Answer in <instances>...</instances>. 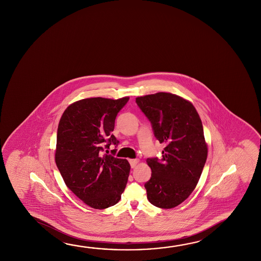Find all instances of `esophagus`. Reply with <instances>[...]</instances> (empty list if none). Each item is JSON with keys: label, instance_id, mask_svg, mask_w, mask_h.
<instances>
[{"label": "esophagus", "instance_id": "esophagus-1", "mask_svg": "<svg viewBox=\"0 0 261 261\" xmlns=\"http://www.w3.org/2000/svg\"><path fill=\"white\" fill-rule=\"evenodd\" d=\"M138 162H139V160H138V159H129V163H130V166H131V167H132V168H134V167H136V166H137V164H138Z\"/></svg>", "mask_w": 261, "mask_h": 261}]
</instances>
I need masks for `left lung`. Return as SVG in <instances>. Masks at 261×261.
I'll list each match as a JSON object with an SVG mask.
<instances>
[{"label":"left lung","instance_id":"1","mask_svg":"<svg viewBox=\"0 0 261 261\" xmlns=\"http://www.w3.org/2000/svg\"><path fill=\"white\" fill-rule=\"evenodd\" d=\"M166 147L162 158H147L152 174L145 184L147 199L160 208H173L194 191L207 158L200 117L188 100L170 93L136 98Z\"/></svg>","mask_w":261,"mask_h":261}]
</instances>
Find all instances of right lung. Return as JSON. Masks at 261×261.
Wrapping results in <instances>:
<instances>
[{"instance_id":"add662e5","label":"right lung","mask_w":261,"mask_h":261,"mask_svg":"<svg viewBox=\"0 0 261 261\" xmlns=\"http://www.w3.org/2000/svg\"><path fill=\"white\" fill-rule=\"evenodd\" d=\"M128 100L82 99L65 109L58 124L56 166L67 188L95 210L118 203L128 180V161L103 154L105 148L119 143L112 132Z\"/></svg>"}]
</instances>
